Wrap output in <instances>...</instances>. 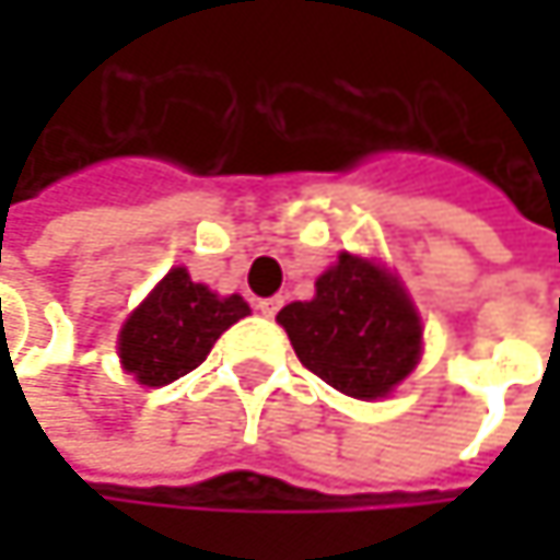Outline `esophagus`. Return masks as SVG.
<instances>
[{"instance_id": "esophagus-1", "label": "esophagus", "mask_w": 560, "mask_h": 560, "mask_svg": "<svg viewBox=\"0 0 560 560\" xmlns=\"http://www.w3.org/2000/svg\"><path fill=\"white\" fill-rule=\"evenodd\" d=\"M281 307V298H259L256 301V311L262 314V317H276V311Z\"/></svg>"}]
</instances>
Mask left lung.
Returning <instances> with one entry per match:
<instances>
[{
    "label": "left lung",
    "instance_id": "1",
    "mask_svg": "<svg viewBox=\"0 0 560 560\" xmlns=\"http://www.w3.org/2000/svg\"><path fill=\"white\" fill-rule=\"evenodd\" d=\"M298 360L343 395L386 398L421 360V317L401 281L373 259L340 253L311 301L279 311Z\"/></svg>",
    "mask_w": 560,
    "mask_h": 560
}]
</instances>
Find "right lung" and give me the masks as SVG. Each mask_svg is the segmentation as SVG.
Listing matches in <instances>:
<instances>
[{
	"instance_id": "right-lung-1",
	"label": "right lung",
	"mask_w": 560,
	"mask_h": 560,
	"mask_svg": "<svg viewBox=\"0 0 560 560\" xmlns=\"http://www.w3.org/2000/svg\"><path fill=\"white\" fill-rule=\"evenodd\" d=\"M249 314L240 294H217L177 266L126 317L119 360L142 386H168L197 370L226 327Z\"/></svg>"
}]
</instances>
